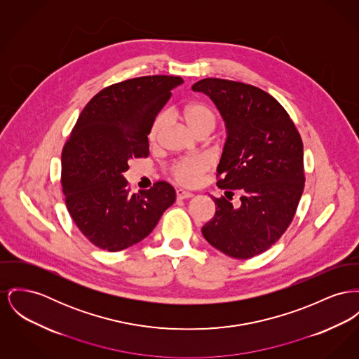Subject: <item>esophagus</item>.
<instances>
[{
	"label": "esophagus",
	"mask_w": 359,
	"mask_h": 359,
	"mask_svg": "<svg viewBox=\"0 0 359 359\" xmlns=\"http://www.w3.org/2000/svg\"><path fill=\"white\" fill-rule=\"evenodd\" d=\"M192 196H194V194L190 192V191L182 190V189L176 190V198L177 199H189V198H192Z\"/></svg>",
	"instance_id": "34e87169"
}]
</instances>
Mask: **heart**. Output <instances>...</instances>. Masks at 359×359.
Listing matches in <instances>:
<instances>
[{"label":"heart","mask_w":359,"mask_h":359,"mask_svg":"<svg viewBox=\"0 0 359 359\" xmlns=\"http://www.w3.org/2000/svg\"><path fill=\"white\" fill-rule=\"evenodd\" d=\"M183 121L190 127L191 131L198 137H208L217 126V115L214 109L206 103H191L180 112ZM168 115L158 114L149 128V142L156 145L167 126ZM209 163L203 157H187L173 161L169 165V176L184 186H195L202 176L208 172Z\"/></svg>","instance_id":"obj_1"}]
</instances>
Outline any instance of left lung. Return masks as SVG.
I'll use <instances>...</instances> for the list:
<instances>
[{"mask_svg": "<svg viewBox=\"0 0 359 359\" xmlns=\"http://www.w3.org/2000/svg\"><path fill=\"white\" fill-rule=\"evenodd\" d=\"M219 109L228 140L218 165L217 186L225 196L211 198L215 214L202 228L214 248L234 259L267 251L294 218L304 186V145L287 111L253 85L203 79L192 85ZM241 194V206L230 201Z\"/></svg>", "mask_w": 359, "mask_h": 359, "instance_id": "left-lung-1", "label": "left lung"}]
</instances>
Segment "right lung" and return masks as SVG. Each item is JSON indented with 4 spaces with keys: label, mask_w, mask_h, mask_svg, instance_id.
Masks as SVG:
<instances>
[{
    "label": "right lung",
    "mask_w": 359,
    "mask_h": 359,
    "mask_svg": "<svg viewBox=\"0 0 359 359\" xmlns=\"http://www.w3.org/2000/svg\"><path fill=\"white\" fill-rule=\"evenodd\" d=\"M176 76H145L109 85L84 107L62 149L61 184L70 217L96 247L116 252L144 240L175 202L156 182L131 192L123 172L148 157L149 128L182 84Z\"/></svg>",
    "instance_id": "obj_1"
}]
</instances>
